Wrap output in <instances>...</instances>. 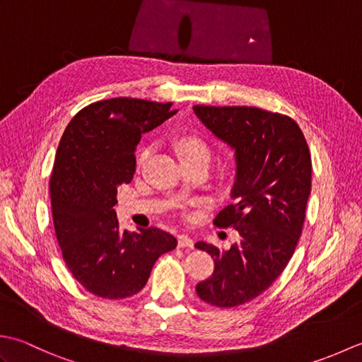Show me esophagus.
I'll return each mask as SVG.
<instances>
[{
    "label": "esophagus",
    "mask_w": 362,
    "mask_h": 362,
    "mask_svg": "<svg viewBox=\"0 0 362 362\" xmlns=\"http://www.w3.org/2000/svg\"><path fill=\"white\" fill-rule=\"evenodd\" d=\"M179 247H188V249H193L194 247V241L191 240L189 236L187 235H180L179 236Z\"/></svg>",
    "instance_id": "34e87169"
}]
</instances>
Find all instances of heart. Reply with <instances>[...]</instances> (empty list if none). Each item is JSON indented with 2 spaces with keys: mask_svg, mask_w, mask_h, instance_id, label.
<instances>
[{
  "mask_svg": "<svg viewBox=\"0 0 362 362\" xmlns=\"http://www.w3.org/2000/svg\"><path fill=\"white\" fill-rule=\"evenodd\" d=\"M177 152L183 160H193V158H210V151L206 148V144L197 136H183L177 141ZM151 153V149H144L140 153V158L138 161L143 163V161L148 158V156Z\"/></svg>",
  "mask_w": 362,
  "mask_h": 362,
  "instance_id": "b5f03b06",
  "label": "heart"
}]
</instances>
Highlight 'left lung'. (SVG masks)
Returning <instances> with one entry per match:
<instances>
[{
  "instance_id": "8db88e82",
  "label": "left lung",
  "mask_w": 362,
  "mask_h": 362,
  "mask_svg": "<svg viewBox=\"0 0 362 362\" xmlns=\"http://www.w3.org/2000/svg\"><path fill=\"white\" fill-rule=\"evenodd\" d=\"M193 109L211 134L235 149V202L213 222L240 233L226 252L196 244L214 261L211 276L197 283L196 292L213 306L233 308L264 292L288 266L311 193V156L303 132L286 115L245 105Z\"/></svg>"
}]
</instances>
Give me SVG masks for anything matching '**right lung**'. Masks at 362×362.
<instances>
[{
	"instance_id": "obj_1",
	"label": "right lung",
	"mask_w": 362,
	"mask_h": 362,
	"mask_svg": "<svg viewBox=\"0 0 362 362\" xmlns=\"http://www.w3.org/2000/svg\"><path fill=\"white\" fill-rule=\"evenodd\" d=\"M173 104L112 98L83 107L66 126L49 193L56 236L66 267L91 294L126 298L140 292L160 255L177 240L157 227L119 228L118 187L135 174V148L175 115Z\"/></svg>"
}]
</instances>
